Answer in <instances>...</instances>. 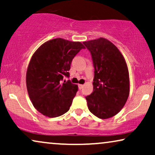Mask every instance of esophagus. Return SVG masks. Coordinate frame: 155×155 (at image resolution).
Returning <instances> with one entry per match:
<instances>
[{"label": "esophagus", "instance_id": "obj_1", "mask_svg": "<svg viewBox=\"0 0 155 155\" xmlns=\"http://www.w3.org/2000/svg\"><path fill=\"white\" fill-rule=\"evenodd\" d=\"M83 87H84V85H82V84H79V88L80 90H81Z\"/></svg>", "mask_w": 155, "mask_h": 155}]
</instances>
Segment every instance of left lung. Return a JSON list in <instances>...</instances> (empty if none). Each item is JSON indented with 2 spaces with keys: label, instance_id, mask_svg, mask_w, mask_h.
<instances>
[{
  "label": "left lung",
  "instance_id": "obj_1",
  "mask_svg": "<svg viewBox=\"0 0 155 155\" xmlns=\"http://www.w3.org/2000/svg\"><path fill=\"white\" fill-rule=\"evenodd\" d=\"M94 67V91L86 96L88 108L96 117L114 116L125 106L130 92L129 73L118 49L105 38L84 42Z\"/></svg>",
  "mask_w": 155,
  "mask_h": 155
}]
</instances>
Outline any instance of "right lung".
I'll use <instances>...</instances> for the list:
<instances>
[{"instance_id":"add662e5","label":"right lung","mask_w":155,"mask_h":155,"mask_svg":"<svg viewBox=\"0 0 155 155\" xmlns=\"http://www.w3.org/2000/svg\"><path fill=\"white\" fill-rule=\"evenodd\" d=\"M85 47L79 42L61 38L47 41L32 55L26 74L28 92L33 106L49 117L69 110L78 86L70 80L69 71L74 57Z\"/></svg>"}]
</instances>
